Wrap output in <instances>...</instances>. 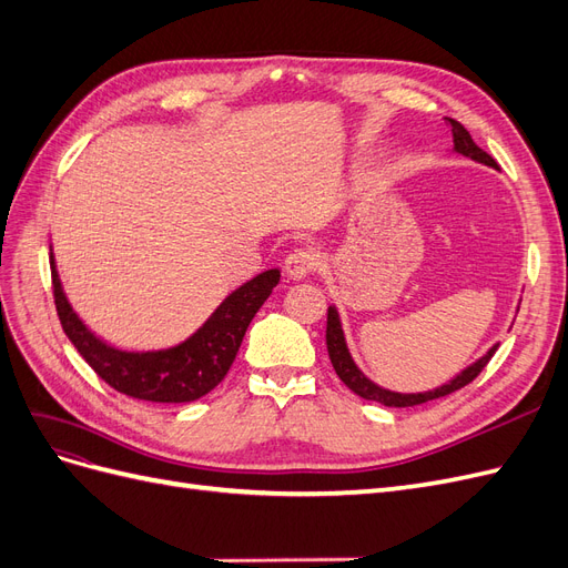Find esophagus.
Returning <instances> with one entry per match:
<instances>
[{
    "instance_id": "34e87169",
    "label": "esophagus",
    "mask_w": 568,
    "mask_h": 568,
    "mask_svg": "<svg viewBox=\"0 0 568 568\" xmlns=\"http://www.w3.org/2000/svg\"><path fill=\"white\" fill-rule=\"evenodd\" d=\"M317 253L313 248H296L286 255L284 270L291 280H303L317 267Z\"/></svg>"
}]
</instances>
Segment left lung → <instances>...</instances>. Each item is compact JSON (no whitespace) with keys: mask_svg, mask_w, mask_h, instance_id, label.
<instances>
[{"mask_svg":"<svg viewBox=\"0 0 568 568\" xmlns=\"http://www.w3.org/2000/svg\"><path fill=\"white\" fill-rule=\"evenodd\" d=\"M445 125H448L450 132H453V153H459V156H467L476 163H484V165H490V168L497 170L495 161L488 156V153L474 144L467 128L457 123V120H453V118H445ZM517 311H519V307H517ZM497 346H500V343H493V346L484 355H480L476 363L464 367L459 374H455L453 379L445 382L443 386H436L432 390H422V393H398V390H390V388L374 384L369 376L355 365V359H353L351 348L346 343V334H343V322H341V315H338V307L332 303L329 311H326V351H329L332 365L338 374V379L346 384L355 395H359V398L382 403L386 407L422 405V403L443 398V395H450V393L464 388L467 384H471L476 376L480 374V369L488 365V359L495 355Z\"/></svg>","mask_w":568,"mask_h":568,"instance_id":"8db88e82","label":"left lung"}]
</instances>
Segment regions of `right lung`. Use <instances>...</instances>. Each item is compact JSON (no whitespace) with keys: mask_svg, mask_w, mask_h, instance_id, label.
I'll return each mask as SVG.
<instances>
[{"mask_svg":"<svg viewBox=\"0 0 568 568\" xmlns=\"http://www.w3.org/2000/svg\"><path fill=\"white\" fill-rule=\"evenodd\" d=\"M49 253L57 313L65 336L109 386L149 403H192L225 379L251 320L282 277L280 267L255 274L227 294L211 317L175 346L130 351L97 336L80 320L63 291L54 248L49 246Z\"/></svg>","mask_w":568,"mask_h":568,"instance_id":"1","label":"right lung"}]
</instances>
